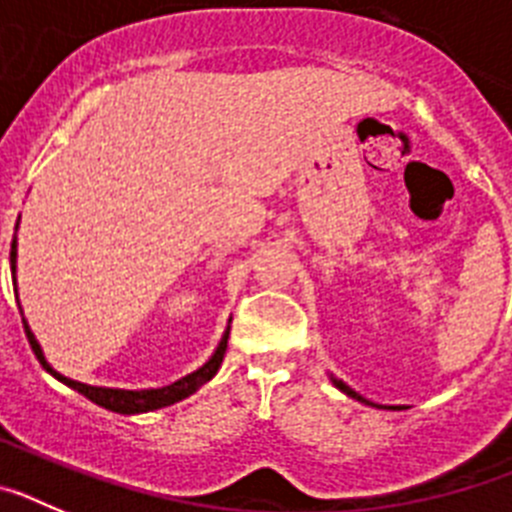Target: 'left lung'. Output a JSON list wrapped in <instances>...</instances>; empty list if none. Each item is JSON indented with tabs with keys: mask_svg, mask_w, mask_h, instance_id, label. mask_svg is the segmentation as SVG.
Listing matches in <instances>:
<instances>
[{
	"mask_svg": "<svg viewBox=\"0 0 512 512\" xmlns=\"http://www.w3.org/2000/svg\"><path fill=\"white\" fill-rule=\"evenodd\" d=\"M330 382H333V387H336V390H341L343 395H348L351 397V400H356V402H364V405H372V408H379V405H374V402H369L366 400V397H361L359 392L356 390H351V387H348L346 382H343V379H338V377H333V374H330ZM392 410H395V405H390Z\"/></svg>",
	"mask_w": 512,
	"mask_h": 512,
	"instance_id": "1",
	"label": "left lung"
}]
</instances>
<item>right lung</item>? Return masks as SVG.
Returning <instances> with one entry per match:
<instances>
[{
	"label": "right lung",
	"instance_id": "obj_1",
	"mask_svg": "<svg viewBox=\"0 0 512 512\" xmlns=\"http://www.w3.org/2000/svg\"><path fill=\"white\" fill-rule=\"evenodd\" d=\"M17 228H20V223H17ZM9 266H12V282H15V297H17V233H15V238H12ZM17 305H20V302H17ZM20 312H22V305H20ZM22 323H25L27 341H30V346H33L35 356H38V361L43 364L45 372L51 374V377H56L61 384H66V387H71V390L79 392V395H84L87 400H92L94 405H99V408L112 410V413H120V415L151 413V410L166 408V405H174V402L194 395V392L200 390L202 384L210 382V379L217 374V369H220V364H223V356H225V348H228V336H230V320H228V328L223 330V338L217 341V346H215V351H212L210 359H207L200 369H194L192 374H187V377L176 379V382L166 384V387H148V390H122V387H97V384L76 382V379L56 372V369L48 364V359H45L43 348H40L38 338H35V333L30 330V325H27L25 318H22Z\"/></svg>",
	"mask_w": 512,
	"mask_h": 512
}]
</instances>
